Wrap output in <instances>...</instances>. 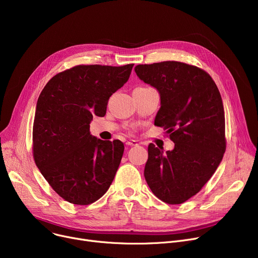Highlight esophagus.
Returning a JSON list of instances; mask_svg holds the SVG:
<instances>
[{"instance_id": "obj_1", "label": "esophagus", "mask_w": 258, "mask_h": 258, "mask_svg": "<svg viewBox=\"0 0 258 258\" xmlns=\"http://www.w3.org/2000/svg\"><path fill=\"white\" fill-rule=\"evenodd\" d=\"M125 144L127 146H136V145H138V142L136 140H128L125 142Z\"/></svg>"}]
</instances>
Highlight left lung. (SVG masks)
Returning <instances> with one entry per match:
<instances>
[{"label":"left lung","instance_id":"8db88e82","mask_svg":"<svg viewBox=\"0 0 258 258\" xmlns=\"http://www.w3.org/2000/svg\"><path fill=\"white\" fill-rule=\"evenodd\" d=\"M135 72L160 94L155 125L163 126L172 151L148 145L144 177L153 194L182 204L212 177L225 150V113L220 91L200 68L180 61L138 64Z\"/></svg>","mask_w":258,"mask_h":258}]
</instances>
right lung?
Returning a JSON list of instances; mask_svg holds the SVG:
<instances>
[{
  "label": "right lung",
  "instance_id": "1",
  "mask_svg": "<svg viewBox=\"0 0 258 258\" xmlns=\"http://www.w3.org/2000/svg\"><path fill=\"white\" fill-rule=\"evenodd\" d=\"M134 63L76 66L52 77L36 103L33 157L57 195L89 205L110 188L124 145L93 136V116L103 117L108 98L130 78Z\"/></svg>",
  "mask_w": 258,
  "mask_h": 258
}]
</instances>
